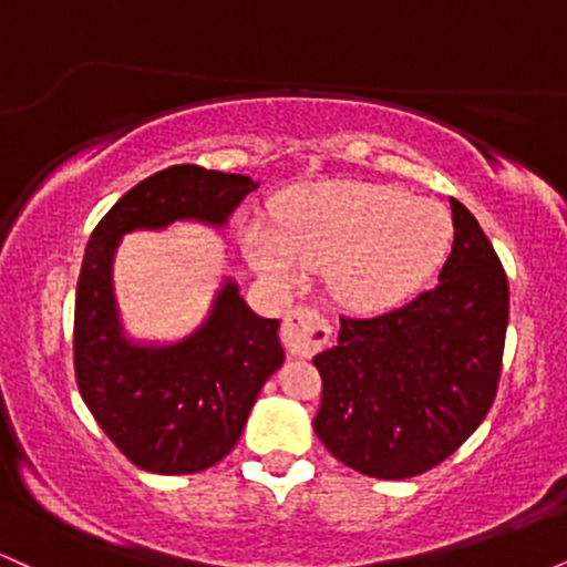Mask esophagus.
<instances>
[{
	"mask_svg": "<svg viewBox=\"0 0 567 567\" xmlns=\"http://www.w3.org/2000/svg\"><path fill=\"white\" fill-rule=\"evenodd\" d=\"M330 333L333 328H330L328 317L311 306H296L282 322V341L296 357H315L328 343Z\"/></svg>",
	"mask_w": 567,
	"mask_h": 567,
	"instance_id": "1",
	"label": "esophagus"
}]
</instances>
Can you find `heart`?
Here are the masks:
<instances>
[{"mask_svg":"<svg viewBox=\"0 0 567 567\" xmlns=\"http://www.w3.org/2000/svg\"><path fill=\"white\" fill-rule=\"evenodd\" d=\"M451 243L453 220L440 202L354 181L296 188L279 205V229H245V252L261 275L296 285L306 266H328L333 296L360 311L405 301L440 269Z\"/></svg>","mask_w":567,"mask_h":567,"instance_id":"obj_1","label":"heart"}]
</instances>
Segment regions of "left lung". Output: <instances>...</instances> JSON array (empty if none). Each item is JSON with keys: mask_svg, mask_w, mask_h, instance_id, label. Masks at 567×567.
Listing matches in <instances>:
<instances>
[{"mask_svg": "<svg viewBox=\"0 0 567 567\" xmlns=\"http://www.w3.org/2000/svg\"><path fill=\"white\" fill-rule=\"evenodd\" d=\"M451 207L440 282L381 317H341L338 343L315 357L317 437L368 477L405 480L442 464L496 400L509 282L477 218L458 199Z\"/></svg>", "mask_w": 567, "mask_h": 567, "instance_id": "8db88e82", "label": "left lung"}]
</instances>
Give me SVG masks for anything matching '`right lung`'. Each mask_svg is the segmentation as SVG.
<instances>
[{"instance_id":"add662e5","label":"right lung","mask_w":567,"mask_h":567,"mask_svg":"<svg viewBox=\"0 0 567 567\" xmlns=\"http://www.w3.org/2000/svg\"><path fill=\"white\" fill-rule=\"evenodd\" d=\"M256 188L250 175L173 165L130 188L84 247L74 306L76 386L97 426L146 472L194 474L229 455L285 351L279 320L258 317L234 279L192 336L162 347L130 341L114 301V252L125 234L175 220L220 229Z\"/></svg>"}]
</instances>
